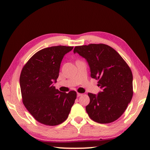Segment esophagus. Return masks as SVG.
<instances>
[{
	"label": "esophagus",
	"mask_w": 150,
	"mask_h": 150,
	"mask_svg": "<svg viewBox=\"0 0 150 150\" xmlns=\"http://www.w3.org/2000/svg\"><path fill=\"white\" fill-rule=\"evenodd\" d=\"M77 97H80V96H81V95H82V93H77Z\"/></svg>",
	"instance_id": "obj_1"
}]
</instances>
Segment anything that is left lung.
<instances>
[{
	"mask_svg": "<svg viewBox=\"0 0 150 150\" xmlns=\"http://www.w3.org/2000/svg\"><path fill=\"white\" fill-rule=\"evenodd\" d=\"M88 62L91 77L102 89L97 95L88 93L90 102L86 110L90 119L108 124L122 115L133 97V75L125 60L112 47L104 44L75 46Z\"/></svg>",
	"mask_w": 150,
	"mask_h": 150,
	"instance_id": "8db88e82",
	"label": "left lung"
}]
</instances>
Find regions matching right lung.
<instances>
[{
	"label": "right lung",
	"instance_id": "add662e5",
	"mask_svg": "<svg viewBox=\"0 0 150 150\" xmlns=\"http://www.w3.org/2000/svg\"><path fill=\"white\" fill-rule=\"evenodd\" d=\"M73 46H57L35 53L24 66L20 76L22 103L38 122L57 126L68 118L77 93L60 92L53 86L59 77L62 60Z\"/></svg>",
	"mask_w": 150,
	"mask_h": 150
}]
</instances>
